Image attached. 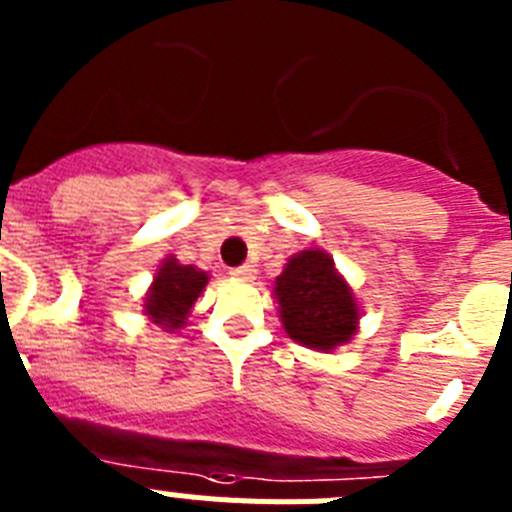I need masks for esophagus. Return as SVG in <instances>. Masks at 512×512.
<instances>
[{
    "label": "esophagus",
    "mask_w": 512,
    "mask_h": 512,
    "mask_svg": "<svg viewBox=\"0 0 512 512\" xmlns=\"http://www.w3.org/2000/svg\"><path fill=\"white\" fill-rule=\"evenodd\" d=\"M230 274H233L235 279H243V282H251V279L256 277V269H253L251 264H243V266H238V269L230 271Z\"/></svg>",
    "instance_id": "obj_1"
}]
</instances>
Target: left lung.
<instances>
[{"label":"left lung","instance_id":"8db88e82","mask_svg":"<svg viewBox=\"0 0 512 512\" xmlns=\"http://www.w3.org/2000/svg\"><path fill=\"white\" fill-rule=\"evenodd\" d=\"M274 295L279 300L284 330L307 348L333 351L356 333L354 292L333 269L323 251H302L289 259L277 277Z\"/></svg>","mask_w":512,"mask_h":512}]
</instances>
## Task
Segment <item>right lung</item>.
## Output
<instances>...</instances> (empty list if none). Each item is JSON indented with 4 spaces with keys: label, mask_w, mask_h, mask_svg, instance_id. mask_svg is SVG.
<instances>
[{
    "label": "right lung",
    "mask_w": 512,
    "mask_h": 512,
    "mask_svg": "<svg viewBox=\"0 0 512 512\" xmlns=\"http://www.w3.org/2000/svg\"><path fill=\"white\" fill-rule=\"evenodd\" d=\"M205 284V271L182 266L176 259H166L146 297V315L164 328H182Z\"/></svg>",
    "instance_id": "right-lung-1"
}]
</instances>
